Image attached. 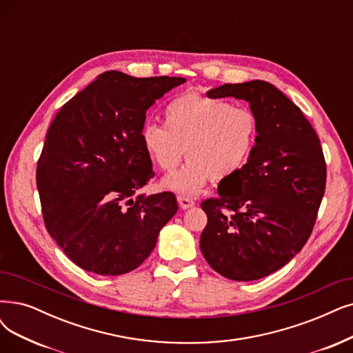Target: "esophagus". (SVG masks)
<instances>
[{"mask_svg": "<svg viewBox=\"0 0 353 353\" xmlns=\"http://www.w3.org/2000/svg\"><path fill=\"white\" fill-rule=\"evenodd\" d=\"M176 200H178V204L182 210H187V208H191V207L195 205V201H192L190 196H185V195H178Z\"/></svg>", "mask_w": 353, "mask_h": 353, "instance_id": "1", "label": "esophagus"}]
</instances>
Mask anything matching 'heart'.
Segmentation results:
<instances>
[{
    "instance_id": "1",
    "label": "heart",
    "mask_w": 353,
    "mask_h": 353,
    "mask_svg": "<svg viewBox=\"0 0 353 353\" xmlns=\"http://www.w3.org/2000/svg\"><path fill=\"white\" fill-rule=\"evenodd\" d=\"M163 117L165 125H143L142 143L163 172L175 171L185 149L188 163L163 181L172 191L194 195L210 178L229 179L242 171L255 150L258 120L249 108L190 92L169 101Z\"/></svg>"
}]
</instances>
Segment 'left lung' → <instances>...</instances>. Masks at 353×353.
<instances>
[{
    "mask_svg": "<svg viewBox=\"0 0 353 353\" xmlns=\"http://www.w3.org/2000/svg\"><path fill=\"white\" fill-rule=\"evenodd\" d=\"M207 97L248 101L258 137L242 171L220 182L219 199L201 203L208 221L200 248L220 275L255 281L287 265L308 241L326 188V162L303 111L272 83H224Z\"/></svg>",
    "mask_w": 353,
    "mask_h": 353,
    "instance_id": "obj_1",
    "label": "left lung"
}]
</instances>
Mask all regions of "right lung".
Here are the masks:
<instances>
[{"label":"right lung","instance_id":"1","mask_svg":"<svg viewBox=\"0 0 353 353\" xmlns=\"http://www.w3.org/2000/svg\"><path fill=\"white\" fill-rule=\"evenodd\" d=\"M184 82L108 70L56 112L36 182L49 234L82 270H136L176 213L172 192L134 195L153 176L142 143L146 111Z\"/></svg>","mask_w":353,"mask_h":353}]
</instances>
